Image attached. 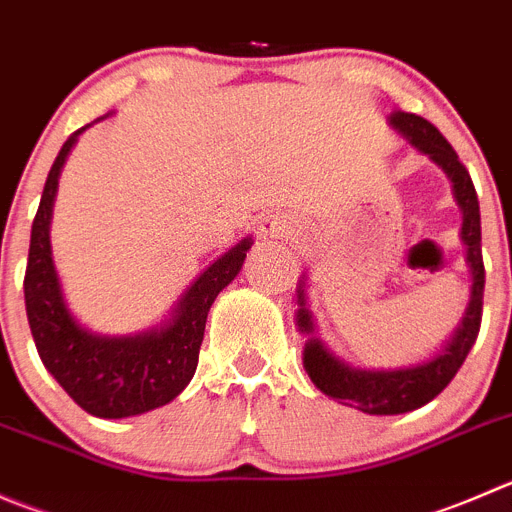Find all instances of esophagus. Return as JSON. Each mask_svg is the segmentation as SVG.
<instances>
[{
	"instance_id": "1",
	"label": "esophagus",
	"mask_w": 512,
	"mask_h": 512,
	"mask_svg": "<svg viewBox=\"0 0 512 512\" xmlns=\"http://www.w3.org/2000/svg\"><path fill=\"white\" fill-rule=\"evenodd\" d=\"M262 232L267 237H285L290 232V225L280 217H267V220H262Z\"/></svg>"
}]
</instances>
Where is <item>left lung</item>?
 <instances>
[{
    "mask_svg": "<svg viewBox=\"0 0 512 512\" xmlns=\"http://www.w3.org/2000/svg\"><path fill=\"white\" fill-rule=\"evenodd\" d=\"M390 122L405 132L410 142L418 147L420 152L430 155V160L438 162L448 177L453 180L455 197L458 205L463 207V240L468 245V260L473 267V300H470L468 312H465L463 325L458 327L450 345L433 357L430 362L418 367H408V370H393V372H370V370H355V367L345 365L337 357L322 347L320 340H310L305 347V370L312 377L317 388L332 400L350 408L362 410L370 415H400L410 413L415 408H423L433 398H438L460 365L468 357L470 347L475 345L480 332V322H483V290H485V265H483V250H480V205L478 195H475L473 180H470L468 170L460 162L458 152L453 150L448 140L440 135L438 127L428 122V119L418 117L410 112H395ZM305 300L300 292V312H297V322L305 332H312L310 315H307Z\"/></svg>",
    "mask_w": 512,
    "mask_h": 512,
    "instance_id": "obj_1",
    "label": "left lung"
}]
</instances>
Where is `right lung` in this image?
I'll return each instance as SVG.
<instances>
[{"instance_id":"1","label":"right lung","mask_w":512,"mask_h":512,"mask_svg":"<svg viewBox=\"0 0 512 512\" xmlns=\"http://www.w3.org/2000/svg\"><path fill=\"white\" fill-rule=\"evenodd\" d=\"M72 145L74 135L49 170L32 222L24 272L27 320L44 367L79 408L94 418H130L167 405L187 388L200 360L207 312L217 292L240 272L250 240H242L197 277L170 325L135 337L89 335L64 307L49 255V215L59 170Z\"/></svg>"}]
</instances>
